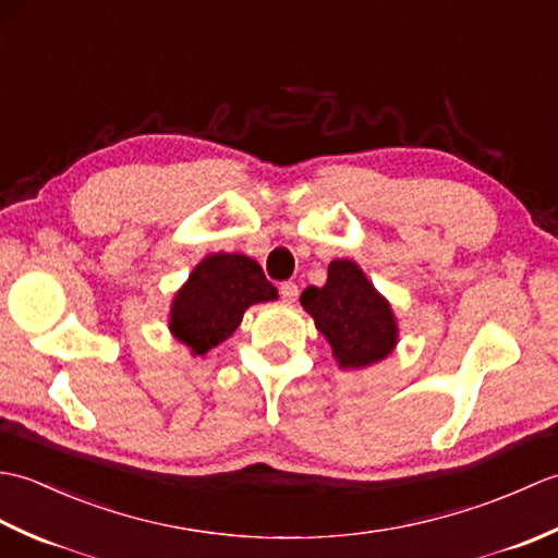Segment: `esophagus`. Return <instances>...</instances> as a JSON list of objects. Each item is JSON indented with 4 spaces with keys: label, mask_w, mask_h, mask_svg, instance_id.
<instances>
[{
    "label": "esophagus",
    "mask_w": 558,
    "mask_h": 558,
    "mask_svg": "<svg viewBox=\"0 0 558 558\" xmlns=\"http://www.w3.org/2000/svg\"><path fill=\"white\" fill-rule=\"evenodd\" d=\"M280 294H282V300H286V302H294V300H298L300 290H298V286H294V282H282Z\"/></svg>",
    "instance_id": "esophagus-1"
}]
</instances>
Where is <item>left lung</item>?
I'll use <instances>...</instances> for the list:
<instances>
[{
	"instance_id": "left-lung-1",
	"label": "left lung",
	"mask_w": 558,
	"mask_h": 558,
	"mask_svg": "<svg viewBox=\"0 0 558 558\" xmlns=\"http://www.w3.org/2000/svg\"><path fill=\"white\" fill-rule=\"evenodd\" d=\"M300 302L314 318L318 333L328 340L340 369H366L384 362L398 345L393 306L374 288L357 260H330L326 286H310Z\"/></svg>"
}]
</instances>
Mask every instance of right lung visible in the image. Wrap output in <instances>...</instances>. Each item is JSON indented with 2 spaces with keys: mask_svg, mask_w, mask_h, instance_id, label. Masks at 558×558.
Segmentation results:
<instances>
[{
  "mask_svg": "<svg viewBox=\"0 0 558 558\" xmlns=\"http://www.w3.org/2000/svg\"><path fill=\"white\" fill-rule=\"evenodd\" d=\"M278 300L254 258L244 254H208L189 272L170 304V333L189 348L192 357L228 340L242 324L248 306Z\"/></svg>",
  "mask_w": 558,
  "mask_h": 558,
  "instance_id": "right-lung-1",
  "label": "right lung"
}]
</instances>
